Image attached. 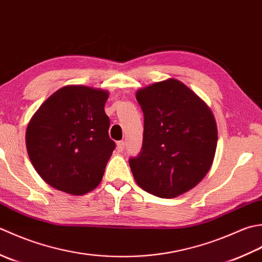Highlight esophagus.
I'll list each match as a JSON object with an SVG mask.
<instances>
[{
    "label": "esophagus",
    "instance_id": "1",
    "mask_svg": "<svg viewBox=\"0 0 262 262\" xmlns=\"http://www.w3.org/2000/svg\"><path fill=\"white\" fill-rule=\"evenodd\" d=\"M124 148H125V142L124 141H119L116 143V149H117V151H119V152L123 151Z\"/></svg>",
    "mask_w": 262,
    "mask_h": 262
}]
</instances>
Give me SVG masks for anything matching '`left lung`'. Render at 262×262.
Segmentation results:
<instances>
[{
    "label": "left lung",
    "instance_id": "1",
    "mask_svg": "<svg viewBox=\"0 0 262 262\" xmlns=\"http://www.w3.org/2000/svg\"><path fill=\"white\" fill-rule=\"evenodd\" d=\"M145 116L140 154L130 158L142 190L175 198L205 178L215 157L217 125L211 110L179 80L169 78L139 89Z\"/></svg>",
    "mask_w": 262,
    "mask_h": 262
}]
</instances>
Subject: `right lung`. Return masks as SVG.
Wrapping results in <instances>:
<instances>
[{
	"instance_id": "1",
	"label": "right lung",
	"mask_w": 262,
	"mask_h": 262,
	"mask_svg": "<svg viewBox=\"0 0 262 262\" xmlns=\"http://www.w3.org/2000/svg\"><path fill=\"white\" fill-rule=\"evenodd\" d=\"M108 92L69 84L31 117L26 146L31 164L52 188L82 195L97 188L115 149L104 107Z\"/></svg>"
}]
</instances>
